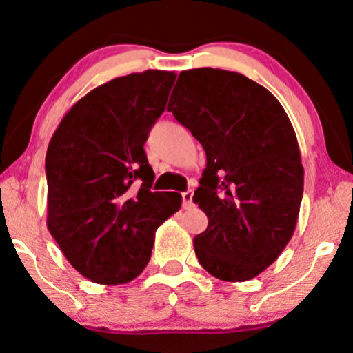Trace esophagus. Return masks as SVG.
<instances>
[{"mask_svg":"<svg viewBox=\"0 0 353 353\" xmlns=\"http://www.w3.org/2000/svg\"><path fill=\"white\" fill-rule=\"evenodd\" d=\"M192 195H194L192 190H188V192L182 194V207H184V209H190V207H194Z\"/></svg>","mask_w":353,"mask_h":353,"instance_id":"1","label":"esophagus"}]
</instances>
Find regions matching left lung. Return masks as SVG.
I'll use <instances>...</instances> for the list:
<instances>
[{
	"label": "left lung",
	"instance_id": "obj_1",
	"mask_svg": "<svg viewBox=\"0 0 353 353\" xmlns=\"http://www.w3.org/2000/svg\"><path fill=\"white\" fill-rule=\"evenodd\" d=\"M168 110L207 156L192 199L209 219L194 239L199 263L222 281L256 278L299 217L304 168L290 118L263 85L212 67L181 72Z\"/></svg>",
	"mask_w": 353,
	"mask_h": 353
}]
</instances>
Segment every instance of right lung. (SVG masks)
Masks as SVG:
<instances>
[{
    "instance_id": "1",
    "label": "right lung",
    "mask_w": 353,
    "mask_h": 353,
    "mask_svg": "<svg viewBox=\"0 0 353 353\" xmlns=\"http://www.w3.org/2000/svg\"><path fill=\"white\" fill-rule=\"evenodd\" d=\"M174 80V72L144 70L99 85L50 138L48 228L93 283L117 286L141 274L158 227L181 209V194L151 190L154 172L143 150Z\"/></svg>"
}]
</instances>
